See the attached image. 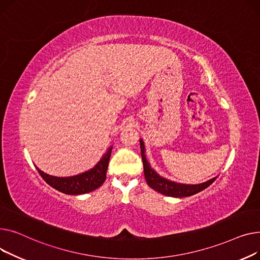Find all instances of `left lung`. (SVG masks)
<instances>
[{"label":"left lung","instance_id":"obj_1","mask_svg":"<svg viewBox=\"0 0 260 260\" xmlns=\"http://www.w3.org/2000/svg\"><path fill=\"white\" fill-rule=\"evenodd\" d=\"M141 143V153H142V159L144 164V172H145V178L149 187H151L153 190L166 195V196H172V197H187L194 195L198 192H201L208 188L213 181L216 179V177H213L202 184L197 185H186V184H179V182H175L172 180L167 179L165 177H161L159 174H157L153 169H152L149 161L146 158L145 154V145L143 140H140Z\"/></svg>","mask_w":260,"mask_h":260}]
</instances>
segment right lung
<instances>
[{"instance_id": "right-lung-1", "label": "right lung", "mask_w": 260, "mask_h": 260, "mask_svg": "<svg viewBox=\"0 0 260 260\" xmlns=\"http://www.w3.org/2000/svg\"><path fill=\"white\" fill-rule=\"evenodd\" d=\"M112 147H110L101 160L92 168L84 173L68 176V177H57L49 174H46L41 171L38 167L37 170L43 179L49 186L55 190L68 194V195H80L92 192L101 187L106 180V172L108 169V164L111 155Z\"/></svg>"}]
</instances>
